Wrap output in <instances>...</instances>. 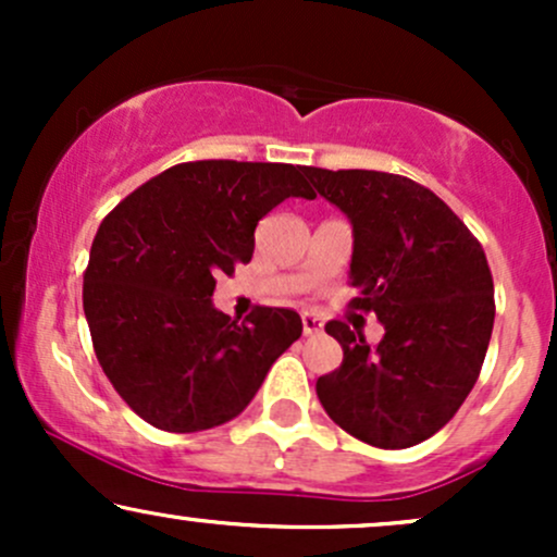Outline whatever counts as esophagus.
Listing matches in <instances>:
<instances>
[{
  "label": "esophagus",
  "mask_w": 557,
  "mask_h": 557,
  "mask_svg": "<svg viewBox=\"0 0 557 557\" xmlns=\"http://www.w3.org/2000/svg\"><path fill=\"white\" fill-rule=\"evenodd\" d=\"M300 322H304V335L306 337L319 335V332H322V327H324L322 319L314 317V314H309V311H306V314H300Z\"/></svg>",
  "instance_id": "34e87169"
}]
</instances>
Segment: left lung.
<instances>
[{
	"label": "left lung",
	"mask_w": 557,
	"mask_h": 557,
	"mask_svg": "<svg viewBox=\"0 0 557 557\" xmlns=\"http://www.w3.org/2000/svg\"><path fill=\"white\" fill-rule=\"evenodd\" d=\"M306 177L354 225L348 277L359 296L348 306L385 327L369 348L359 327L327 322L343 363L317 380L319 403L361 443H424L456 417L487 356L495 287L482 243L411 177L322 168Z\"/></svg>",
	"instance_id": "1"
}]
</instances>
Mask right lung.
I'll return each instance as SVG.
<instances>
[{
	"label": "right lung",
	"instance_id": "1",
	"mask_svg": "<svg viewBox=\"0 0 557 557\" xmlns=\"http://www.w3.org/2000/svg\"><path fill=\"white\" fill-rule=\"evenodd\" d=\"M306 168L201 159L159 172L104 216L83 311L107 380L140 419L201 432L235 419L298 341L290 309L243 322L214 309L216 274L253 257V230L285 198H314Z\"/></svg>",
	"mask_w": 557,
	"mask_h": 557
}]
</instances>
